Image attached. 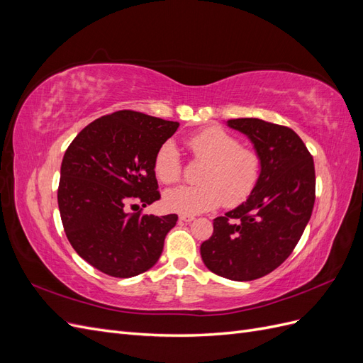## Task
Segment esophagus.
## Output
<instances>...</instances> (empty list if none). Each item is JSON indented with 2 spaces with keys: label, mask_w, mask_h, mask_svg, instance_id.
<instances>
[{
  "label": "esophagus",
  "mask_w": 363,
  "mask_h": 363,
  "mask_svg": "<svg viewBox=\"0 0 363 363\" xmlns=\"http://www.w3.org/2000/svg\"><path fill=\"white\" fill-rule=\"evenodd\" d=\"M179 219H180V221H183V223H192L194 219H195V216H192V215H186V213H182V215L179 216Z\"/></svg>",
  "instance_id": "esophagus-1"
}]
</instances>
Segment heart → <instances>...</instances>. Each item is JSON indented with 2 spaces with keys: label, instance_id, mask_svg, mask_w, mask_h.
I'll use <instances>...</instances> for the list:
<instances>
[{
  "label": "heart",
  "instance_id": "obj_1",
  "mask_svg": "<svg viewBox=\"0 0 363 363\" xmlns=\"http://www.w3.org/2000/svg\"><path fill=\"white\" fill-rule=\"evenodd\" d=\"M195 159L207 162L200 172V184L180 186L163 195L169 211L188 215L213 211L221 204L238 206L255 192L262 172V159L252 148L219 127H208L188 139ZM156 177L172 184L182 179L180 152L171 140L157 150L155 157Z\"/></svg>",
  "mask_w": 363,
  "mask_h": 363
}]
</instances>
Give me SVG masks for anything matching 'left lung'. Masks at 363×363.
<instances>
[{"label":"left lung","mask_w":363,"mask_h":363,"mask_svg":"<svg viewBox=\"0 0 363 363\" xmlns=\"http://www.w3.org/2000/svg\"><path fill=\"white\" fill-rule=\"evenodd\" d=\"M227 124L250 138L262 172L245 203L213 219V235L200 252L218 276L250 281L279 268L298 244L313 211L315 164L289 127L257 118L228 119Z\"/></svg>","instance_id":"8db88e82"}]
</instances>
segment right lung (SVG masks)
<instances>
[{"label":"right lung","mask_w":363,"mask_h":363,"mask_svg":"<svg viewBox=\"0 0 363 363\" xmlns=\"http://www.w3.org/2000/svg\"><path fill=\"white\" fill-rule=\"evenodd\" d=\"M177 128L174 121L119 111L86 125L65 152L57 191L65 233L77 255L107 276L128 279L155 267L177 223L175 213L139 208L160 199L155 157Z\"/></svg>","instance_id":"right-lung-1"}]
</instances>
